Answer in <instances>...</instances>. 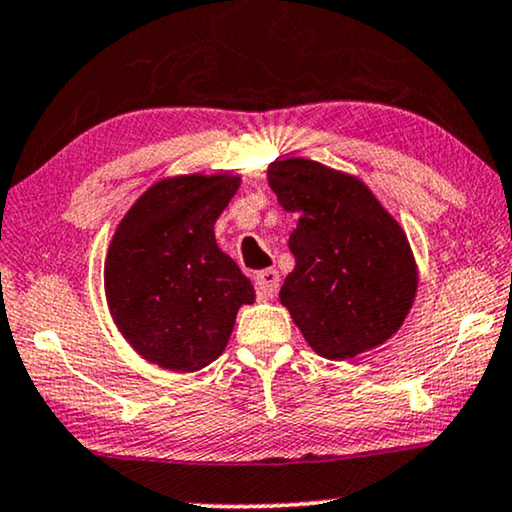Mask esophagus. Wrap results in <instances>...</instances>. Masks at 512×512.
I'll return each mask as SVG.
<instances>
[{"instance_id": "obj_1", "label": "esophagus", "mask_w": 512, "mask_h": 512, "mask_svg": "<svg viewBox=\"0 0 512 512\" xmlns=\"http://www.w3.org/2000/svg\"><path fill=\"white\" fill-rule=\"evenodd\" d=\"M257 295L260 299H274L278 295V285H281V276L276 269H264L255 276Z\"/></svg>"}]
</instances>
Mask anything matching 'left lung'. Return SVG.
<instances>
[{
    "mask_svg": "<svg viewBox=\"0 0 512 512\" xmlns=\"http://www.w3.org/2000/svg\"><path fill=\"white\" fill-rule=\"evenodd\" d=\"M278 203L297 213L295 269L281 304L318 356L356 358L398 332L417 292V264L400 224L358 177L309 159L269 166Z\"/></svg>",
    "mask_w": 512,
    "mask_h": 512,
    "instance_id": "left-lung-1",
    "label": "left lung"
}]
</instances>
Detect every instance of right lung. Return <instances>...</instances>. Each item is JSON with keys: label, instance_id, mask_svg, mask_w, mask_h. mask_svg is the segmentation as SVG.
I'll use <instances>...</instances> for the list:
<instances>
[{"label": "right lung", "instance_id": "1", "mask_svg": "<svg viewBox=\"0 0 512 512\" xmlns=\"http://www.w3.org/2000/svg\"><path fill=\"white\" fill-rule=\"evenodd\" d=\"M241 177L156 182L117 227L105 260L109 313L149 363L196 372L222 356L236 313L255 290L215 243V220Z\"/></svg>", "mask_w": 512, "mask_h": 512}]
</instances>
